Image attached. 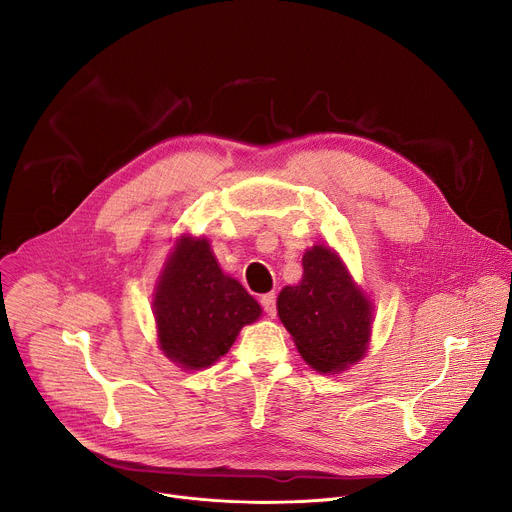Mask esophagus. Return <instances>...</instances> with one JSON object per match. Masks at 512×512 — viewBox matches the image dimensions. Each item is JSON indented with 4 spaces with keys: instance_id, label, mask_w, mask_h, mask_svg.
Segmentation results:
<instances>
[{
    "instance_id": "1",
    "label": "esophagus",
    "mask_w": 512,
    "mask_h": 512,
    "mask_svg": "<svg viewBox=\"0 0 512 512\" xmlns=\"http://www.w3.org/2000/svg\"><path fill=\"white\" fill-rule=\"evenodd\" d=\"M259 302H261V306H263V310H265L267 316L273 318V316L277 314V306H275L277 300H275V294H265V296H261Z\"/></svg>"
}]
</instances>
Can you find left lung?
<instances>
[{
    "label": "left lung",
    "instance_id": "obj_1",
    "mask_svg": "<svg viewBox=\"0 0 512 512\" xmlns=\"http://www.w3.org/2000/svg\"><path fill=\"white\" fill-rule=\"evenodd\" d=\"M302 265V281L281 289L277 314L310 367L336 375L367 352L373 306L330 247L314 245Z\"/></svg>",
    "mask_w": 512,
    "mask_h": 512
}]
</instances>
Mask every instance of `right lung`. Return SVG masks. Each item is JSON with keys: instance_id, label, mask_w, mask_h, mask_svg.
I'll return each mask as SVG.
<instances>
[{"instance_id": "obj_1", "label": "right lung", "mask_w": 512, "mask_h": 512, "mask_svg": "<svg viewBox=\"0 0 512 512\" xmlns=\"http://www.w3.org/2000/svg\"><path fill=\"white\" fill-rule=\"evenodd\" d=\"M154 316L162 352L180 369L200 371L229 352L261 306L223 273L204 237L182 235L156 285Z\"/></svg>"}]
</instances>
